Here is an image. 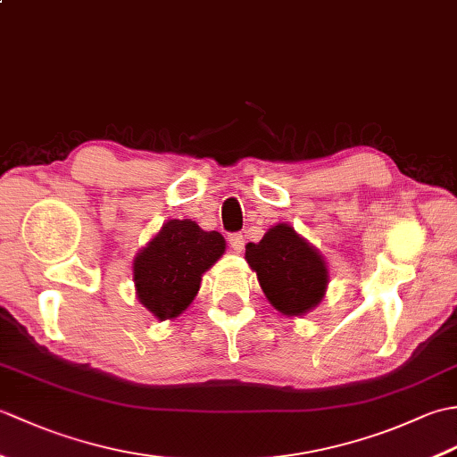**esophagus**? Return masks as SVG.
I'll use <instances>...</instances> for the list:
<instances>
[{
	"label": "esophagus",
	"instance_id": "34e87169",
	"mask_svg": "<svg viewBox=\"0 0 457 457\" xmlns=\"http://www.w3.org/2000/svg\"><path fill=\"white\" fill-rule=\"evenodd\" d=\"M228 241H229V245H231V249L236 251V253H241V251H244L245 239H244V236H241V234H231L228 237Z\"/></svg>",
	"mask_w": 457,
	"mask_h": 457
}]
</instances>
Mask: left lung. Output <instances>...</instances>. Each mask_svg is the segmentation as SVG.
<instances>
[{"mask_svg": "<svg viewBox=\"0 0 457 457\" xmlns=\"http://www.w3.org/2000/svg\"><path fill=\"white\" fill-rule=\"evenodd\" d=\"M245 259L269 303L285 316L310 312L326 295L324 257L288 223H277L259 244H247Z\"/></svg>", "mask_w": 457, "mask_h": 457, "instance_id": "8db88e82", "label": "left lung"}]
</instances>
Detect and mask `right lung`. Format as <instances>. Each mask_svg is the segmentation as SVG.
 Returning <instances> with one entry per match:
<instances>
[{
  "instance_id": "1",
  "label": "right lung",
  "mask_w": 457,
  "mask_h": 457,
  "mask_svg": "<svg viewBox=\"0 0 457 457\" xmlns=\"http://www.w3.org/2000/svg\"><path fill=\"white\" fill-rule=\"evenodd\" d=\"M226 251L218 231L192 220H169L133 261L139 303L159 320H172L198 295L202 275Z\"/></svg>"
}]
</instances>
